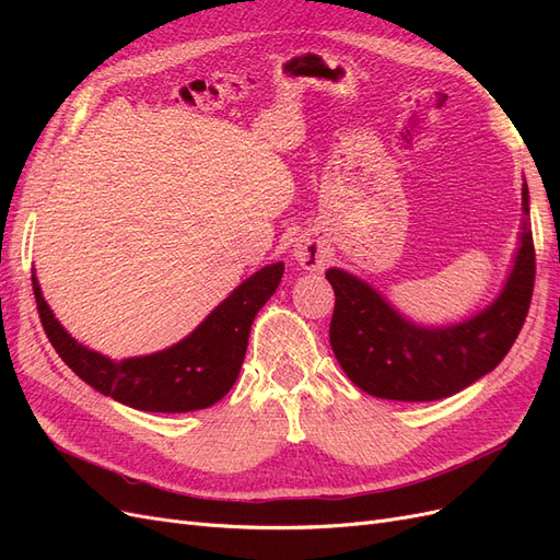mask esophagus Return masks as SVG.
I'll use <instances>...</instances> for the list:
<instances>
[{"label":"esophagus","instance_id":"obj_1","mask_svg":"<svg viewBox=\"0 0 560 560\" xmlns=\"http://www.w3.org/2000/svg\"><path fill=\"white\" fill-rule=\"evenodd\" d=\"M294 257L303 268H319L322 266V254L313 243H299L294 249Z\"/></svg>","mask_w":560,"mask_h":560}]
</instances>
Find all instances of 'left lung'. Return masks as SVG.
<instances>
[{"label":"left lung","mask_w":560,"mask_h":560,"mask_svg":"<svg viewBox=\"0 0 560 560\" xmlns=\"http://www.w3.org/2000/svg\"><path fill=\"white\" fill-rule=\"evenodd\" d=\"M327 280L336 294L329 341L348 378L381 399L434 401L486 376L514 346L535 287L533 233L523 226L514 270L493 306L455 327L411 325L346 270L329 268Z\"/></svg>","instance_id":"left-lung-1"}]
</instances>
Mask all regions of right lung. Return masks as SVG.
I'll return each instance as SVG.
<instances>
[{
    "label": "right lung",
    "instance_id": "obj_1",
    "mask_svg": "<svg viewBox=\"0 0 560 560\" xmlns=\"http://www.w3.org/2000/svg\"><path fill=\"white\" fill-rule=\"evenodd\" d=\"M282 270V264L257 270L177 346L118 364L83 348L60 327L35 276L32 292L50 346L81 381L132 409L186 413L208 409L233 387L245 360L254 315L278 290Z\"/></svg>",
    "mask_w": 560,
    "mask_h": 560
}]
</instances>
